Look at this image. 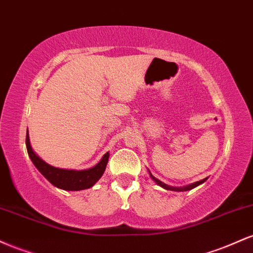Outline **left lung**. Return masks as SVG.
<instances>
[{
  "mask_svg": "<svg viewBox=\"0 0 253 253\" xmlns=\"http://www.w3.org/2000/svg\"><path fill=\"white\" fill-rule=\"evenodd\" d=\"M147 171H149V173H150V177L151 178L153 179V181H155L157 184L159 185V187H162V188H164V189H167V190H172V191H187V190H191V189H194V188H196L197 185H200V184H202L203 182H206L207 181V178H203V179H201V181H197V182H195V183H191V184H188V185H185V187H171V185H168V184H165L164 182H162V181H159L158 178H156L155 176L152 175V173H151V171L147 169Z\"/></svg>",
  "mask_w": 253,
  "mask_h": 253,
  "instance_id": "1",
  "label": "left lung"
}]
</instances>
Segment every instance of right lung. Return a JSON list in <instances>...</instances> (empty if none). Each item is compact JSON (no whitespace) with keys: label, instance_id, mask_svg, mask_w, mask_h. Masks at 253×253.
Here are the masks:
<instances>
[{"label":"right lung","instance_id":"1","mask_svg":"<svg viewBox=\"0 0 253 253\" xmlns=\"http://www.w3.org/2000/svg\"><path fill=\"white\" fill-rule=\"evenodd\" d=\"M26 147H27L28 156L31 161L36 165V168L40 171V173L52 183L54 187L59 188L63 190L78 191L89 189L96 183L98 179L103 175L106 170L107 163H108L109 152L104 153L101 161L95 165L85 170H69V169H60V168L52 167L47 164L45 161H42L39 156L34 152L32 149L30 135H26Z\"/></svg>","mask_w":253,"mask_h":253}]
</instances>
